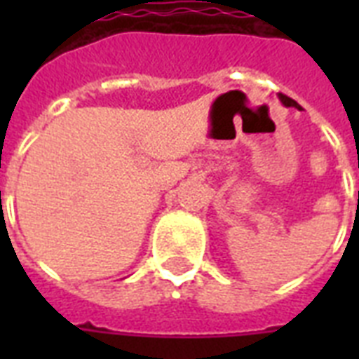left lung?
Masks as SVG:
<instances>
[{"label": "left lung", "instance_id": "obj_1", "mask_svg": "<svg viewBox=\"0 0 359 359\" xmlns=\"http://www.w3.org/2000/svg\"><path fill=\"white\" fill-rule=\"evenodd\" d=\"M279 100H281V104H283L285 108H296V109H302L300 104L296 102V100H292V98H289L287 95H278ZM358 201H359V191H358Z\"/></svg>", "mask_w": 359, "mask_h": 359}]
</instances>
